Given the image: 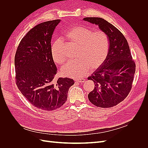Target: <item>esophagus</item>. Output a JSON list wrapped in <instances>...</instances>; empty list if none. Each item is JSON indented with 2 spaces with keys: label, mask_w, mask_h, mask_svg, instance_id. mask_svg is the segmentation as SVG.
I'll return each instance as SVG.
<instances>
[{
  "label": "esophagus",
  "mask_w": 148,
  "mask_h": 148,
  "mask_svg": "<svg viewBox=\"0 0 148 148\" xmlns=\"http://www.w3.org/2000/svg\"><path fill=\"white\" fill-rule=\"evenodd\" d=\"M75 81L78 82H79V83H83V82H84V79L82 78H77V79H75Z\"/></svg>",
  "instance_id": "obj_1"
}]
</instances>
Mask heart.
Returning <instances> with one entry per match:
<instances>
[{
  "label": "heart",
  "instance_id": "b5f03b06",
  "mask_svg": "<svg viewBox=\"0 0 148 148\" xmlns=\"http://www.w3.org/2000/svg\"><path fill=\"white\" fill-rule=\"evenodd\" d=\"M64 39L77 48L75 54L77 60L71 61L62 68V73L70 78L82 77L87 74L90 67L97 69L106 60L109 49V40L104 31H93L85 26H76L71 28L64 34ZM64 43L57 39L51 46L53 60L61 65L65 60L62 53Z\"/></svg>",
  "mask_w": 148,
  "mask_h": 148
}]
</instances>
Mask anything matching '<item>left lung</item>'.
I'll return each mask as SVG.
<instances>
[{"label":"left lung","mask_w":148,"mask_h":148,"mask_svg":"<svg viewBox=\"0 0 148 148\" xmlns=\"http://www.w3.org/2000/svg\"><path fill=\"white\" fill-rule=\"evenodd\" d=\"M83 20L97 25L107 34L109 40L106 60L88 78L95 83V88L89 93L88 99L97 107H114L123 101L131 91L135 63L126 38L113 25L99 17H86Z\"/></svg>","instance_id":"obj_1"}]
</instances>
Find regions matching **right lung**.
Returning <instances> with one entry per match:
<instances>
[{"instance_id":"add662e5","label":"right lung","mask_w":148,"mask_h":148,"mask_svg":"<svg viewBox=\"0 0 148 148\" xmlns=\"http://www.w3.org/2000/svg\"><path fill=\"white\" fill-rule=\"evenodd\" d=\"M60 20L38 24L22 38L15 56L16 84L35 107L51 111L63 106L73 79H56L57 67L51 53L52 34Z\"/></svg>"}]
</instances>
